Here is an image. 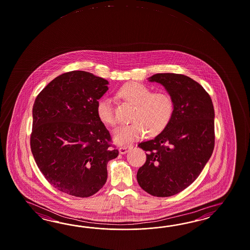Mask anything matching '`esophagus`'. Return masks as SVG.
<instances>
[{
	"instance_id": "34e87169",
	"label": "esophagus",
	"mask_w": 250,
	"mask_h": 250,
	"mask_svg": "<svg viewBox=\"0 0 250 250\" xmlns=\"http://www.w3.org/2000/svg\"><path fill=\"white\" fill-rule=\"evenodd\" d=\"M132 149H133L132 146H125L120 147L119 152H120L121 154H125L126 152H129V151L132 150Z\"/></svg>"
}]
</instances>
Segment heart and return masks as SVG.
<instances>
[{
    "instance_id": "obj_1",
    "label": "heart",
    "mask_w": 250,
    "mask_h": 250,
    "mask_svg": "<svg viewBox=\"0 0 250 250\" xmlns=\"http://www.w3.org/2000/svg\"><path fill=\"white\" fill-rule=\"evenodd\" d=\"M118 96L135 105L133 124L116 128L113 139L117 145L125 146L140 140L146 134L155 136L168 126L174 113V102L166 92L151 93L143 84L130 82L118 90ZM98 118L106 125H114L116 117L112 100L101 98L97 106Z\"/></svg>"
}]
</instances>
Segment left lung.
<instances>
[{"label":"left lung","instance_id":"8db88e82","mask_svg":"<svg viewBox=\"0 0 250 250\" xmlns=\"http://www.w3.org/2000/svg\"><path fill=\"white\" fill-rule=\"evenodd\" d=\"M148 80L165 86L173 99L174 113L161 134L138 145L147 153L136 178L149 194L170 197L193 183L212 154L213 104L205 89L187 76L159 73Z\"/></svg>","mask_w":250,"mask_h":250}]
</instances>
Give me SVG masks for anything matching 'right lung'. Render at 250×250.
Segmentation results:
<instances>
[{
  "instance_id": "1",
  "label": "right lung",
  "mask_w": 250,
  "mask_h": 250,
  "mask_svg": "<svg viewBox=\"0 0 250 250\" xmlns=\"http://www.w3.org/2000/svg\"><path fill=\"white\" fill-rule=\"evenodd\" d=\"M108 81L86 71L57 77L32 108L31 152L46 180L80 198L97 193L107 179L106 165L118 155L109 131L97 114Z\"/></svg>"
}]
</instances>
